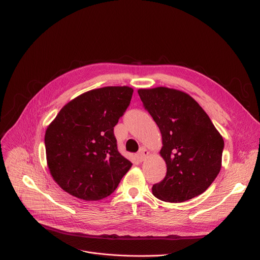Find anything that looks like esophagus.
Returning a JSON list of instances; mask_svg holds the SVG:
<instances>
[{"label": "esophagus", "instance_id": "esophagus-1", "mask_svg": "<svg viewBox=\"0 0 260 260\" xmlns=\"http://www.w3.org/2000/svg\"><path fill=\"white\" fill-rule=\"evenodd\" d=\"M148 151L147 149L145 148V147H141L140 149H139V152H138V154H137V158H138V160L139 161H144L147 157H148Z\"/></svg>", "mask_w": 260, "mask_h": 260}]
</instances>
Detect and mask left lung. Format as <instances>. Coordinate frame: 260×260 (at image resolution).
<instances>
[{
  "label": "left lung",
  "instance_id": "8db88e82",
  "mask_svg": "<svg viewBox=\"0 0 260 260\" xmlns=\"http://www.w3.org/2000/svg\"><path fill=\"white\" fill-rule=\"evenodd\" d=\"M140 99L162 136L167 176L153 185L163 201L183 202L209 188L221 169L224 141L202 107L184 91L141 88Z\"/></svg>",
  "mask_w": 260,
  "mask_h": 260
}]
</instances>
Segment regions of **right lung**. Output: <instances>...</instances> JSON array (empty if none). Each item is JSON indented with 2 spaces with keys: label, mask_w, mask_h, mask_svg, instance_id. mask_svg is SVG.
Segmentation results:
<instances>
[{
  "label": "right lung",
  "mask_w": 260,
  "mask_h": 260,
  "mask_svg": "<svg viewBox=\"0 0 260 260\" xmlns=\"http://www.w3.org/2000/svg\"><path fill=\"white\" fill-rule=\"evenodd\" d=\"M133 91L128 86L86 91L65 104L47 126V167L66 193L86 201L103 199L133 166L118 152L114 135Z\"/></svg>",
  "instance_id": "right-lung-1"
}]
</instances>
